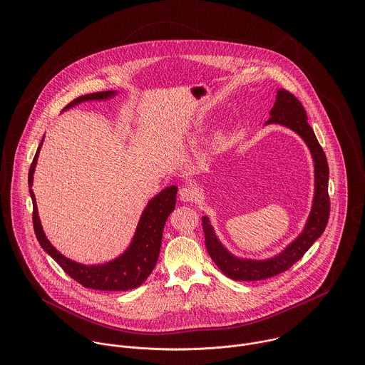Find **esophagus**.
<instances>
[{"mask_svg":"<svg viewBox=\"0 0 365 365\" xmlns=\"http://www.w3.org/2000/svg\"><path fill=\"white\" fill-rule=\"evenodd\" d=\"M198 198V191L190 185H185L180 190V200L184 202H192Z\"/></svg>","mask_w":365,"mask_h":365,"instance_id":"34e87169","label":"esophagus"}]
</instances>
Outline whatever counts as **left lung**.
Returning a JSON list of instances; mask_svg holds the SVG:
<instances>
[{"label":"left lung","mask_w":365,"mask_h":365,"mask_svg":"<svg viewBox=\"0 0 365 365\" xmlns=\"http://www.w3.org/2000/svg\"><path fill=\"white\" fill-rule=\"evenodd\" d=\"M269 119L265 125L278 123L297 132L308 145L314 161V197L308 222L302 233L279 255L267 260H242L232 256L216 237L213 227L207 216L202 217V227L205 233V245L210 259L217 268L235 281H260L287 271L304 255L324 232L330 215V198L327 192L329 185V165L327 158L319 145L311 125L308 123L307 110L299 100L287 90H278L275 104L269 110Z\"/></svg>","instance_id":"left-lung-1"}]
</instances>
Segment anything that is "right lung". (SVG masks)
Listing matches in <instances>:
<instances>
[{"label": "right lung", "instance_id": "obj_1", "mask_svg": "<svg viewBox=\"0 0 365 365\" xmlns=\"http://www.w3.org/2000/svg\"><path fill=\"white\" fill-rule=\"evenodd\" d=\"M115 94L116 91H103V93L81 96L73 100L70 104L66 105L64 109H68L74 105L86 103V101L108 100ZM42 143H43V139L36 150V155L34 157V161L31 164L29 174H28L29 194L34 204V213H32L34 229L42 249L63 268V271L67 275H70L74 281H77L86 288H93L98 291H128L142 285L146 281V278L152 274L156 265L157 259L160 255V247H161L163 229L168 215L175 208V195L178 188L175 185L167 187L149 201L148 207L140 216L133 240L122 256L101 265H84L60 255L43 233V229L38 216L35 194L32 191L34 173H35V167H36V161H38Z\"/></svg>", "mask_w": 365, "mask_h": 365}]
</instances>
